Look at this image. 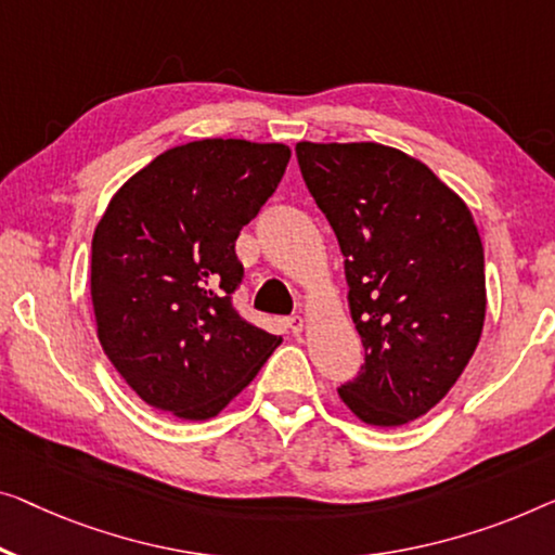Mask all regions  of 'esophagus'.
Instances as JSON below:
<instances>
[{
    "instance_id": "obj_1",
    "label": "esophagus",
    "mask_w": 555,
    "mask_h": 555,
    "mask_svg": "<svg viewBox=\"0 0 555 555\" xmlns=\"http://www.w3.org/2000/svg\"><path fill=\"white\" fill-rule=\"evenodd\" d=\"M286 326H288V331H292V334H299V331L304 328V319L299 317V313H294V317L286 319Z\"/></svg>"
}]
</instances>
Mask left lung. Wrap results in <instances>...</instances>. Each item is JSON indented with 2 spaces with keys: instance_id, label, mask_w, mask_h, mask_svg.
I'll return each instance as SVG.
<instances>
[{
  "instance_id": "left-lung-1",
  "label": "left lung",
  "mask_w": 555,
  "mask_h": 555,
  "mask_svg": "<svg viewBox=\"0 0 555 555\" xmlns=\"http://www.w3.org/2000/svg\"><path fill=\"white\" fill-rule=\"evenodd\" d=\"M306 186L341 246L363 366L338 396L371 426L431 411L474 357L483 246L468 206L399 149L296 144Z\"/></svg>"
}]
</instances>
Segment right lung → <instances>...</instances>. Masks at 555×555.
I'll list each match as a JSON object with an SVG mask.
<instances>
[{
	"instance_id": "right-lung-1",
	"label": "right lung",
	"mask_w": 555,
	"mask_h": 555,
	"mask_svg": "<svg viewBox=\"0 0 555 555\" xmlns=\"http://www.w3.org/2000/svg\"><path fill=\"white\" fill-rule=\"evenodd\" d=\"M288 159L284 144L244 139L173 146L106 206L92 238L96 334L149 406L217 416L281 344L236 311V238Z\"/></svg>"
}]
</instances>
